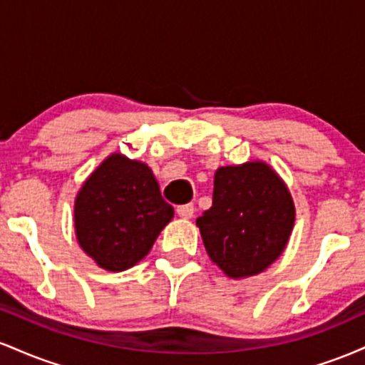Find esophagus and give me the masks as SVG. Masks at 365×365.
Wrapping results in <instances>:
<instances>
[{
  "instance_id": "34e87169",
  "label": "esophagus",
  "mask_w": 365,
  "mask_h": 365,
  "mask_svg": "<svg viewBox=\"0 0 365 365\" xmlns=\"http://www.w3.org/2000/svg\"><path fill=\"white\" fill-rule=\"evenodd\" d=\"M194 204H183V206L177 207V215L180 217H183V220H190V217L194 216Z\"/></svg>"
}]
</instances>
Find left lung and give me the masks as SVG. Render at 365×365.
I'll list each match as a JSON object with an SVG mask.
<instances>
[{
	"instance_id": "8db88e82",
	"label": "left lung",
	"mask_w": 365,
	"mask_h": 365,
	"mask_svg": "<svg viewBox=\"0 0 365 365\" xmlns=\"http://www.w3.org/2000/svg\"><path fill=\"white\" fill-rule=\"evenodd\" d=\"M293 223L290 190L264 161L217 168L212 206L197 217L207 255L233 279L266 271L287 249Z\"/></svg>"
}]
</instances>
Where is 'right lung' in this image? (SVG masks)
<instances>
[{"label": "right lung", "mask_w": 365, "mask_h": 365, "mask_svg": "<svg viewBox=\"0 0 365 365\" xmlns=\"http://www.w3.org/2000/svg\"><path fill=\"white\" fill-rule=\"evenodd\" d=\"M173 215L153 170L145 163L113 153L75 197V235L99 267L118 273L149 254Z\"/></svg>", "instance_id": "obj_1"}]
</instances>
